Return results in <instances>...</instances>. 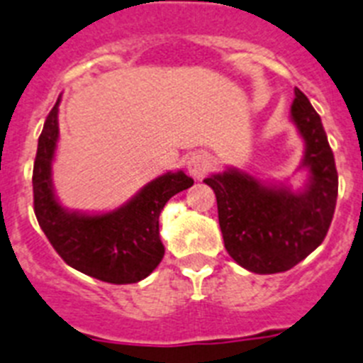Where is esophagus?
<instances>
[{
  "mask_svg": "<svg viewBox=\"0 0 363 363\" xmlns=\"http://www.w3.org/2000/svg\"><path fill=\"white\" fill-rule=\"evenodd\" d=\"M213 160L210 157V153H206V151H197V153H194L188 159V172H190V175L194 179H201L210 172Z\"/></svg>",
  "mask_w": 363,
  "mask_h": 363,
  "instance_id": "obj_1",
  "label": "esophagus"
}]
</instances>
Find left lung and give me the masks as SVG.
<instances>
[{"label":"left lung","instance_id":"8db88e82","mask_svg":"<svg viewBox=\"0 0 363 363\" xmlns=\"http://www.w3.org/2000/svg\"><path fill=\"white\" fill-rule=\"evenodd\" d=\"M292 122L305 140L303 191L264 186L238 169L204 179L216 191L225 248L242 269L256 274L291 270L316 250L329 232L338 197V172L321 118L308 99L294 91Z\"/></svg>","mask_w":363,"mask_h":363}]
</instances>
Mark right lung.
<instances>
[{
  "mask_svg": "<svg viewBox=\"0 0 363 363\" xmlns=\"http://www.w3.org/2000/svg\"><path fill=\"white\" fill-rule=\"evenodd\" d=\"M58 102L38 138L33 169L34 213L58 256L100 281L125 285L150 276L162 261L159 216L173 195L194 184L184 172L164 173L128 204L102 216L67 212L52 191L50 162L58 143Z\"/></svg>",
  "mask_w": 363,
  "mask_h": 363,
  "instance_id": "right-lung-1",
  "label": "right lung"
}]
</instances>
